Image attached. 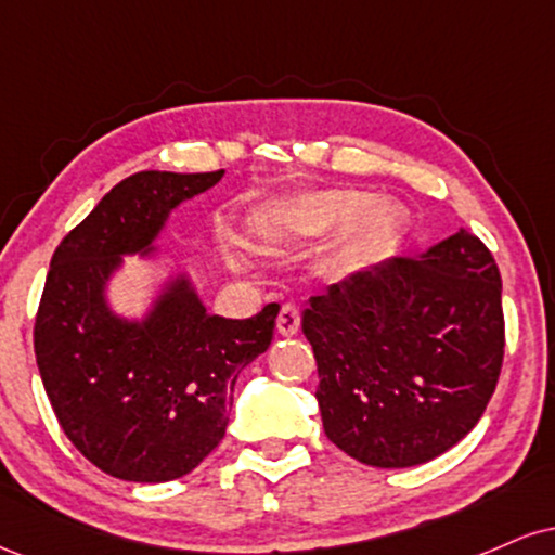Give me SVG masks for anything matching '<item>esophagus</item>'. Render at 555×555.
<instances>
[{"label": "esophagus", "mask_w": 555, "mask_h": 555, "mask_svg": "<svg viewBox=\"0 0 555 555\" xmlns=\"http://www.w3.org/2000/svg\"><path fill=\"white\" fill-rule=\"evenodd\" d=\"M297 328H299L297 305H292V302L282 305V310H279V318H276V331L282 336H292V334H297Z\"/></svg>", "instance_id": "obj_1"}]
</instances>
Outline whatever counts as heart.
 <instances>
[{
    "mask_svg": "<svg viewBox=\"0 0 555 555\" xmlns=\"http://www.w3.org/2000/svg\"><path fill=\"white\" fill-rule=\"evenodd\" d=\"M313 219L321 229L349 224L347 245L352 250H373L384 245L397 229V208L391 203H373L362 190H328L313 203Z\"/></svg>",
    "mask_w": 555,
    "mask_h": 555,
    "instance_id": "heart-1",
    "label": "heart"
}]
</instances>
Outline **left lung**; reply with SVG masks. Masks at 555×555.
<instances>
[{
  "label": "left lung",
  "mask_w": 555,
  "mask_h": 555,
  "mask_svg": "<svg viewBox=\"0 0 555 555\" xmlns=\"http://www.w3.org/2000/svg\"><path fill=\"white\" fill-rule=\"evenodd\" d=\"M318 362L323 430L371 467H415L460 443L499 384L501 273L460 229L331 284L302 313Z\"/></svg>",
  "instance_id": "1"
}]
</instances>
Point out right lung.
Segmentation results:
<instances>
[{
	"instance_id": "right-lung-1",
	"label": "right lung",
	"mask_w": 555,
	"mask_h": 555,
	"mask_svg": "<svg viewBox=\"0 0 555 555\" xmlns=\"http://www.w3.org/2000/svg\"><path fill=\"white\" fill-rule=\"evenodd\" d=\"M221 175L138 171L101 197L52 256L34 326L38 373L75 449L119 480L193 473L224 438L242 367L273 339L276 302L245 321L208 315L184 279L145 323L119 321L104 305L119 258L145 250L171 208Z\"/></svg>"
}]
</instances>
